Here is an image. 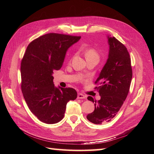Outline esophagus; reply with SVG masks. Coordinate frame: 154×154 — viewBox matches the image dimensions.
<instances>
[{"mask_svg": "<svg viewBox=\"0 0 154 154\" xmlns=\"http://www.w3.org/2000/svg\"><path fill=\"white\" fill-rule=\"evenodd\" d=\"M87 96L82 93H78V99H85Z\"/></svg>", "mask_w": 154, "mask_h": 154, "instance_id": "1", "label": "esophagus"}]
</instances>
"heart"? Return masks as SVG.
Wrapping results in <instances>:
<instances>
[{
  "mask_svg": "<svg viewBox=\"0 0 154 154\" xmlns=\"http://www.w3.org/2000/svg\"><path fill=\"white\" fill-rule=\"evenodd\" d=\"M85 56L86 59L91 58H97L99 59V54L97 51L94 48H89L85 51Z\"/></svg>",
  "mask_w": 154,
  "mask_h": 154,
  "instance_id": "obj_1",
  "label": "heart"
}]
</instances>
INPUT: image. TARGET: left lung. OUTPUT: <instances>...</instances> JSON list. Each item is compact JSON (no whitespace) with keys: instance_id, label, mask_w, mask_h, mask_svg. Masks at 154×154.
Listing matches in <instances>:
<instances>
[{"instance_id":"obj_1","label":"left lung","mask_w":154,"mask_h":154,"mask_svg":"<svg viewBox=\"0 0 154 154\" xmlns=\"http://www.w3.org/2000/svg\"><path fill=\"white\" fill-rule=\"evenodd\" d=\"M109 58L95 82L101 99L87 100L94 103V110L87 116L91 123L109 122L118 114L128 94L132 78L131 60L127 48L115 37L108 36Z\"/></svg>"}]
</instances>
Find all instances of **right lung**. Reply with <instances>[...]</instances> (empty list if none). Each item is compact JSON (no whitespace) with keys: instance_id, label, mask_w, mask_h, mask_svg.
I'll list each match as a JSON object with an SVG mask.
<instances>
[{"instance_id":"add662e5","label":"right lung","mask_w":154,"mask_h":154,"mask_svg":"<svg viewBox=\"0 0 154 154\" xmlns=\"http://www.w3.org/2000/svg\"><path fill=\"white\" fill-rule=\"evenodd\" d=\"M81 36L51 33L32 40L21 62V89L29 110L40 122L54 124L63 118L67 102L77 97L72 88H57L53 73L63 66L67 50Z\"/></svg>"}]
</instances>
